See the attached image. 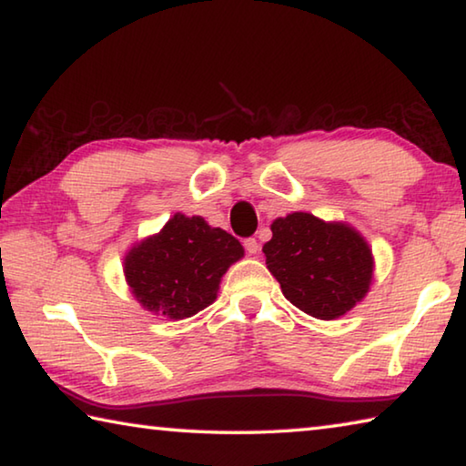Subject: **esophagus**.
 <instances>
[{
    "mask_svg": "<svg viewBox=\"0 0 466 466\" xmlns=\"http://www.w3.org/2000/svg\"><path fill=\"white\" fill-rule=\"evenodd\" d=\"M243 248H246L249 256H254V254H258V251H260V243H258V239H254V238H248L246 241H243Z\"/></svg>",
    "mask_w": 466,
    "mask_h": 466,
    "instance_id": "obj_1",
    "label": "esophagus"
}]
</instances>
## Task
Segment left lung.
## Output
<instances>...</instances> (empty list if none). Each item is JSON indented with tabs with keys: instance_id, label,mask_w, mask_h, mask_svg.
Returning <instances> with one entry per match:
<instances>
[{
	"instance_id": "8db88e82",
	"label": "left lung",
	"mask_w": 466,
	"mask_h": 466,
	"mask_svg": "<svg viewBox=\"0 0 466 466\" xmlns=\"http://www.w3.org/2000/svg\"><path fill=\"white\" fill-rule=\"evenodd\" d=\"M266 266L295 308L318 319H337L370 291L371 249L353 227L291 212L270 225Z\"/></svg>"
}]
</instances>
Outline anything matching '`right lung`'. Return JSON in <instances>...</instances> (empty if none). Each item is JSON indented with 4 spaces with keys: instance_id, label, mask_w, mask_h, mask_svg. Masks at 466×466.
Returning a JSON list of instances; mask_svg holds the SVG:
<instances>
[{
    "instance_id": "obj_1",
    "label": "right lung",
    "mask_w": 466,
    "mask_h": 466,
    "mask_svg": "<svg viewBox=\"0 0 466 466\" xmlns=\"http://www.w3.org/2000/svg\"><path fill=\"white\" fill-rule=\"evenodd\" d=\"M243 258L231 233L177 212L161 233L127 251L124 272L144 309L183 319L208 308L228 266Z\"/></svg>"
}]
</instances>
